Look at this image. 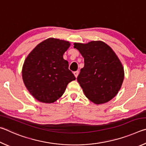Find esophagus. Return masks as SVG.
Instances as JSON below:
<instances>
[{
	"instance_id": "34e87169",
	"label": "esophagus",
	"mask_w": 146,
	"mask_h": 146,
	"mask_svg": "<svg viewBox=\"0 0 146 146\" xmlns=\"http://www.w3.org/2000/svg\"><path fill=\"white\" fill-rule=\"evenodd\" d=\"M73 74H74V75H75V76L76 78H77V76H78V74H79V72L78 71H75V72L73 73Z\"/></svg>"
}]
</instances>
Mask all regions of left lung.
Returning a JSON list of instances; mask_svg holds the SVG:
<instances>
[{
    "instance_id": "8db88e82",
    "label": "left lung",
    "mask_w": 146,
    "mask_h": 146,
    "mask_svg": "<svg viewBox=\"0 0 146 146\" xmlns=\"http://www.w3.org/2000/svg\"><path fill=\"white\" fill-rule=\"evenodd\" d=\"M84 58L77 80L89 100L95 104L110 101L117 95L124 78L122 63L107 44L102 41L74 43Z\"/></svg>"
}]
</instances>
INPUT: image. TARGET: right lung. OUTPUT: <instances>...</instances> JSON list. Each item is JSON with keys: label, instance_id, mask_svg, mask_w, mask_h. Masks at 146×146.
Returning <instances> with one entry per match:
<instances>
[{"label": "right lung", "instance_id": "right-lung-1", "mask_svg": "<svg viewBox=\"0 0 146 146\" xmlns=\"http://www.w3.org/2000/svg\"><path fill=\"white\" fill-rule=\"evenodd\" d=\"M68 41L49 38L38 44L24 61L22 75L33 97L43 103H53L62 97L69 83L75 80L63 58Z\"/></svg>", "mask_w": 146, "mask_h": 146}]
</instances>
